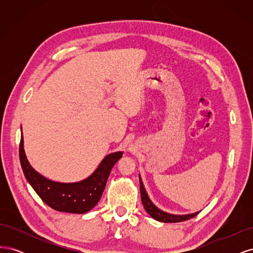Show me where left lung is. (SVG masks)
Masks as SVG:
<instances>
[{
    "mask_svg": "<svg viewBox=\"0 0 253 253\" xmlns=\"http://www.w3.org/2000/svg\"><path fill=\"white\" fill-rule=\"evenodd\" d=\"M139 181H140V195H141V201L142 205L144 207L145 211H147L150 215L159 221H163V223H179V221L188 220L190 218H193L197 215V212L194 214H188V215H174V214H169L167 212H164L151 202V200L148 196L147 191H145L143 183L141 181V178L139 176Z\"/></svg>",
    "mask_w": 253,
    "mask_h": 253,
    "instance_id": "left-lung-1",
    "label": "left lung"
}]
</instances>
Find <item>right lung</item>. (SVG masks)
<instances>
[{
	"mask_svg": "<svg viewBox=\"0 0 253 253\" xmlns=\"http://www.w3.org/2000/svg\"><path fill=\"white\" fill-rule=\"evenodd\" d=\"M122 152H116L106 156L98 169L86 179L63 183L45 178L34 170L23 148V136L19 148L22 170L37 194L50 208L68 213H85L94 208L103 193L112 168L122 157Z\"/></svg>",
	"mask_w": 253,
	"mask_h": 253,
	"instance_id": "add662e5",
	"label": "right lung"
}]
</instances>
